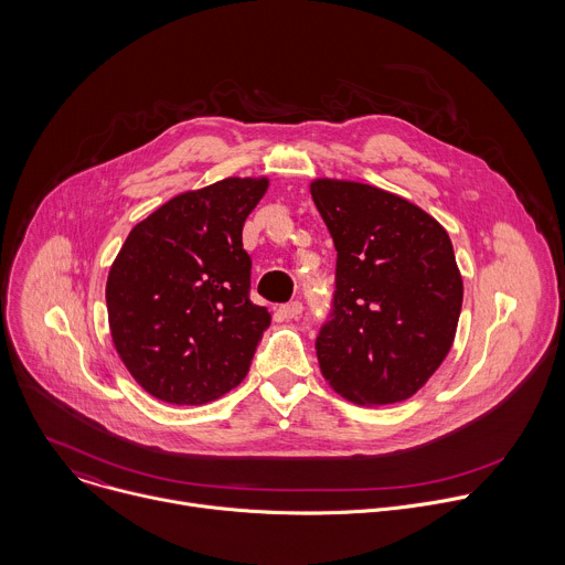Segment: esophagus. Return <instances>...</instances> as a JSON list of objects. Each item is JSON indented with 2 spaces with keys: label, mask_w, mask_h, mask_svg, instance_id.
<instances>
[{
  "label": "esophagus",
  "mask_w": 565,
  "mask_h": 565,
  "mask_svg": "<svg viewBox=\"0 0 565 565\" xmlns=\"http://www.w3.org/2000/svg\"><path fill=\"white\" fill-rule=\"evenodd\" d=\"M301 310H303V306H301V301H290V303H284V306H279V310H277V317L284 321H288V319H297L299 315H301Z\"/></svg>",
  "instance_id": "34e87169"
}]
</instances>
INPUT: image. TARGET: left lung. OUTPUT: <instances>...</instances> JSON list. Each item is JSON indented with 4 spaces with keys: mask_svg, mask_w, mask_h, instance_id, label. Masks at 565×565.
Returning <instances> with one entry per match:
<instances>
[{
    "mask_svg": "<svg viewBox=\"0 0 565 565\" xmlns=\"http://www.w3.org/2000/svg\"><path fill=\"white\" fill-rule=\"evenodd\" d=\"M310 194L338 250L331 312L315 340L319 369L355 405L407 399L454 344L462 277L449 234L373 185L317 179Z\"/></svg>",
    "mask_w": 565,
    "mask_h": 565,
    "instance_id": "1",
    "label": "left lung"
}]
</instances>
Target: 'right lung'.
Instances as JSON below:
<instances>
[{
    "label": "right lung",
    "instance_id": "1",
    "mask_svg": "<svg viewBox=\"0 0 565 565\" xmlns=\"http://www.w3.org/2000/svg\"><path fill=\"white\" fill-rule=\"evenodd\" d=\"M268 179H223L140 221L107 279L109 329L134 380L170 405H205L241 384L270 327L250 301L244 223Z\"/></svg>",
    "mask_w": 565,
    "mask_h": 565
}]
</instances>
